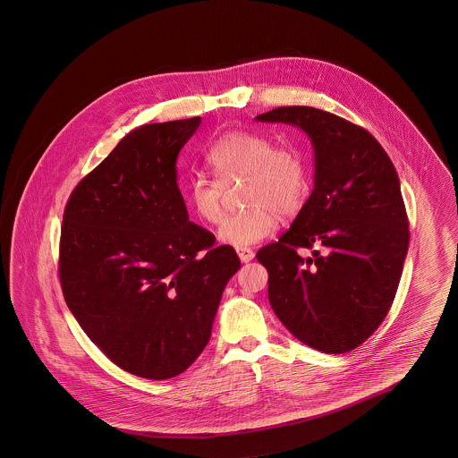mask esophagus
<instances>
[{
    "mask_svg": "<svg viewBox=\"0 0 458 458\" xmlns=\"http://www.w3.org/2000/svg\"><path fill=\"white\" fill-rule=\"evenodd\" d=\"M237 254H239V259L242 262H249L254 259V250L250 247H239Z\"/></svg>",
    "mask_w": 458,
    "mask_h": 458,
    "instance_id": "obj_1",
    "label": "esophagus"
}]
</instances>
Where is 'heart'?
I'll use <instances>...</instances> for the list:
<instances>
[{
  "mask_svg": "<svg viewBox=\"0 0 458 458\" xmlns=\"http://www.w3.org/2000/svg\"><path fill=\"white\" fill-rule=\"evenodd\" d=\"M216 180L197 176L185 189V202L199 219L218 225L223 219L225 189L243 180L242 202L247 206L219 226L218 239L233 247L254 245L278 226L280 215L292 216L309 196L310 174L304 153L293 146L276 148L256 131H233L219 137L208 154Z\"/></svg>",
  "mask_w": 458,
  "mask_h": 458,
  "instance_id": "heart-1",
  "label": "heart"
}]
</instances>
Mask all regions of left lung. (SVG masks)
<instances>
[{
	"label": "left lung",
	"mask_w": 458,
	"mask_h": 458,
	"mask_svg": "<svg viewBox=\"0 0 458 458\" xmlns=\"http://www.w3.org/2000/svg\"><path fill=\"white\" fill-rule=\"evenodd\" d=\"M288 123L314 148V189L278 242L262 247L267 297L284 327L325 353L364 344L386 318L409 250L392 159L369 131L310 106L256 116ZM313 249L304 259L300 250Z\"/></svg>",
	"instance_id": "left-lung-1"
}]
</instances>
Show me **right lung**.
I'll return each mask as SVG.
<instances>
[{"instance_id":"right-lung-1","label":"right lung","mask_w":458,"mask_h":458,"mask_svg":"<svg viewBox=\"0 0 458 458\" xmlns=\"http://www.w3.org/2000/svg\"><path fill=\"white\" fill-rule=\"evenodd\" d=\"M200 116L129 131L73 189L64 213L65 302L111 362L146 379L187 369L211 338L233 247L189 219L176 157Z\"/></svg>"}]
</instances>
